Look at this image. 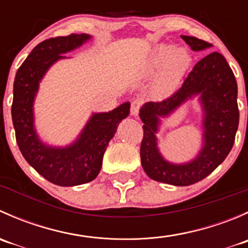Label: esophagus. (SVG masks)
I'll return each mask as SVG.
<instances>
[{
	"instance_id": "esophagus-1",
	"label": "esophagus",
	"mask_w": 248,
	"mask_h": 248,
	"mask_svg": "<svg viewBox=\"0 0 248 248\" xmlns=\"http://www.w3.org/2000/svg\"><path fill=\"white\" fill-rule=\"evenodd\" d=\"M142 106V101L141 99H133L131 103V114L133 115V116H137V115L139 114V110L141 108Z\"/></svg>"
}]
</instances>
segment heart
<instances>
[{
    "label": "heart",
    "instance_id": "heart-1",
    "mask_svg": "<svg viewBox=\"0 0 248 248\" xmlns=\"http://www.w3.org/2000/svg\"><path fill=\"white\" fill-rule=\"evenodd\" d=\"M191 62V57L184 49H174L170 51L168 46H159L155 49L146 64L147 73H156L154 89L161 96L170 94L177 89L182 77L186 73Z\"/></svg>",
    "mask_w": 248,
    "mask_h": 248
}]
</instances>
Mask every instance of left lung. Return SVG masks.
<instances>
[{"instance_id":"left-lung-1","label":"left lung","mask_w":248,"mask_h":248,"mask_svg":"<svg viewBox=\"0 0 248 248\" xmlns=\"http://www.w3.org/2000/svg\"><path fill=\"white\" fill-rule=\"evenodd\" d=\"M192 50H205L209 42L196 37L181 36ZM201 94L204 108V146L191 164L171 165L159 155L154 133L158 116H165L182 101ZM237 84L228 62L217 51H212L194 64L181 87L162 102H150L140 109L142 124L140 158L147 176L174 186H188L211 174L231 152L239 126Z\"/></svg>"}]
</instances>
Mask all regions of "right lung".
<instances>
[{"instance_id": "obj_1", "label": "right lung", "mask_w": 248, "mask_h": 248, "mask_svg": "<svg viewBox=\"0 0 248 248\" xmlns=\"http://www.w3.org/2000/svg\"><path fill=\"white\" fill-rule=\"evenodd\" d=\"M89 34L55 37L39 43L17 69L14 80L12 119L17 146L30 166L57 186H77L96 179L103 155L117 124L128 116L129 103L109 112L93 114L73 145L64 149L46 146L33 129V99L44 73L55 61L90 39Z\"/></svg>"}]
</instances>
